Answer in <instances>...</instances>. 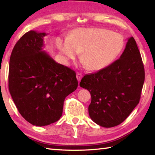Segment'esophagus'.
<instances>
[{"instance_id":"esophagus-1","label":"esophagus","mask_w":155,"mask_h":155,"mask_svg":"<svg viewBox=\"0 0 155 155\" xmlns=\"http://www.w3.org/2000/svg\"><path fill=\"white\" fill-rule=\"evenodd\" d=\"M81 78H82V74H81V73H79V72H77V80H78V82H79V81H81Z\"/></svg>"}]
</instances>
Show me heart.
<instances>
[{
    "mask_svg": "<svg viewBox=\"0 0 155 155\" xmlns=\"http://www.w3.org/2000/svg\"><path fill=\"white\" fill-rule=\"evenodd\" d=\"M124 46L121 34L101 28H77L68 38L57 40V48L65 60H74L81 52V61L91 70H101L109 65Z\"/></svg>",
    "mask_w": 155,
    "mask_h": 155,
    "instance_id": "obj_1",
    "label": "heart"
}]
</instances>
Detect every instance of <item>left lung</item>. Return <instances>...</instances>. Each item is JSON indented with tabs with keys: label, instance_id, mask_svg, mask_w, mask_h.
I'll return each mask as SVG.
<instances>
[{
	"label": "left lung",
	"instance_id": "left-lung-1",
	"mask_svg": "<svg viewBox=\"0 0 155 155\" xmlns=\"http://www.w3.org/2000/svg\"><path fill=\"white\" fill-rule=\"evenodd\" d=\"M144 79L140 52L130 37L120 59L81 79L80 86L91 96L88 107L91 119L105 128L121 124L140 102Z\"/></svg>",
	"mask_w": 155,
	"mask_h": 155
}]
</instances>
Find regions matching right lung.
Listing matches in <instances>:
<instances>
[{
  "label": "right lung",
  "instance_id": "add662e5",
  "mask_svg": "<svg viewBox=\"0 0 155 155\" xmlns=\"http://www.w3.org/2000/svg\"><path fill=\"white\" fill-rule=\"evenodd\" d=\"M46 33L30 31L12 52L9 90L21 115L31 124L44 127L61 117L66 96L77 90L76 73L43 51Z\"/></svg>",
  "mask_w": 155,
  "mask_h": 155
}]
</instances>
